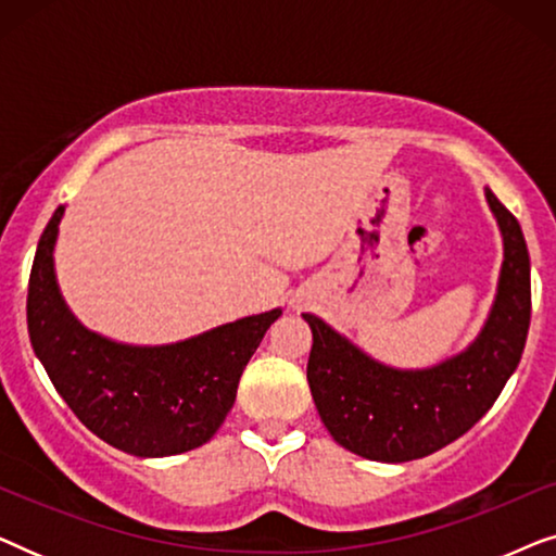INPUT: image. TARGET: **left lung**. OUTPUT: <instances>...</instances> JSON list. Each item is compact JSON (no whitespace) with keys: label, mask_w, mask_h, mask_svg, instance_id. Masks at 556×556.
Masks as SVG:
<instances>
[{"label":"left lung","mask_w":556,"mask_h":556,"mask_svg":"<svg viewBox=\"0 0 556 556\" xmlns=\"http://www.w3.org/2000/svg\"><path fill=\"white\" fill-rule=\"evenodd\" d=\"M485 200L504 238L498 291L466 352L428 369L371 359L314 314L308 387L331 438L362 458L405 463L440 451L489 413L519 367L531 321V265L521 225L491 189Z\"/></svg>","instance_id":"left-lung-1"}]
</instances>
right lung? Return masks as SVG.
Here are the masks:
<instances>
[{"instance_id":"1","label":"right lung","mask_w":556,"mask_h":556,"mask_svg":"<svg viewBox=\"0 0 556 556\" xmlns=\"http://www.w3.org/2000/svg\"><path fill=\"white\" fill-rule=\"evenodd\" d=\"M63 212L60 204L37 242L27 288L29 341L60 397L90 432L139 458L204 445L232 409L242 369L280 308L166 346L88 331L65 306L52 263Z\"/></svg>"}]
</instances>
